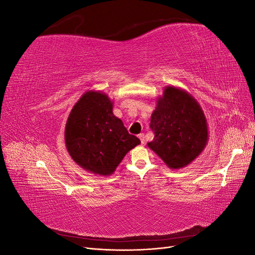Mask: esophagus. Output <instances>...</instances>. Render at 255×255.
Here are the masks:
<instances>
[{
  "instance_id": "1",
  "label": "esophagus",
  "mask_w": 255,
  "mask_h": 255,
  "mask_svg": "<svg viewBox=\"0 0 255 255\" xmlns=\"http://www.w3.org/2000/svg\"><path fill=\"white\" fill-rule=\"evenodd\" d=\"M138 137H139V139H140V141H141V144H144V142H145V140H144V134H139L138 135Z\"/></svg>"
}]
</instances>
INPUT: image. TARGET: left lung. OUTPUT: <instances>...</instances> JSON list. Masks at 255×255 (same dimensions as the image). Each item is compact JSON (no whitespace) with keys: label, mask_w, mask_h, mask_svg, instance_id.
Masks as SVG:
<instances>
[{"label":"left lung","mask_w":255,"mask_h":255,"mask_svg":"<svg viewBox=\"0 0 255 255\" xmlns=\"http://www.w3.org/2000/svg\"><path fill=\"white\" fill-rule=\"evenodd\" d=\"M155 134L148 142L170 169H181L203 152L208 141V127L202 107L188 91L166 86L151 115Z\"/></svg>","instance_id":"left-lung-1"}]
</instances>
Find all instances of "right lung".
<instances>
[{
  "mask_svg": "<svg viewBox=\"0 0 255 255\" xmlns=\"http://www.w3.org/2000/svg\"><path fill=\"white\" fill-rule=\"evenodd\" d=\"M114 102L99 90H88L69 114L65 128L68 153L81 168L99 175L115 172L128 151L140 143L113 113Z\"/></svg>",
  "mask_w": 255,
  "mask_h": 255,
  "instance_id": "right-lung-1",
  "label": "right lung"
}]
</instances>
